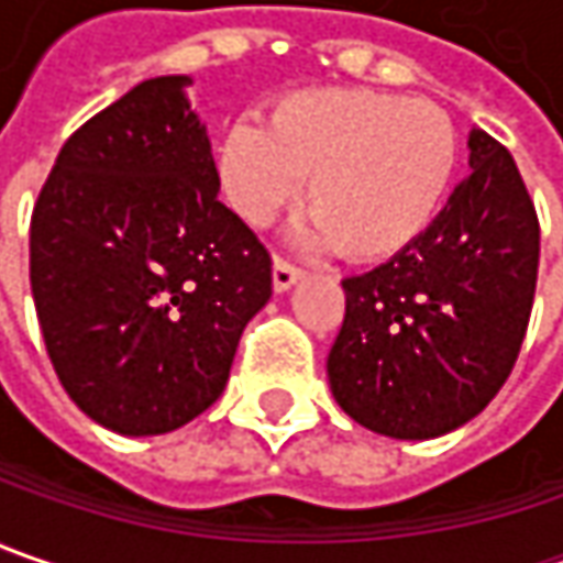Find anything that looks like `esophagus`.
Returning <instances> with one entry per match:
<instances>
[{"instance_id": "1", "label": "esophagus", "mask_w": 563, "mask_h": 563, "mask_svg": "<svg viewBox=\"0 0 563 563\" xmlns=\"http://www.w3.org/2000/svg\"><path fill=\"white\" fill-rule=\"evenodd\" d=\"M299 277H302V271H299L296 264H289V261H283V257H274V289H277V292H286Z\"/></svg>"}]
</instances>
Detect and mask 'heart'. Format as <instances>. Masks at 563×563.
Wrapping results in <instances>:
<instances>
[{"mask_svg":"<svg viewBox=\"0 0 563 563\" xmlns=\"http://www.w3.org/2000/svg\"><path fill=\"white\" fill-rule=\"evenodd\" d=\"M456 151L451 115L428 100L318 87L280 97L267 125L233 122L217 147V176L252 227L289 208L306 179L308 242L380 261L426 233L451 188Z\"/></svg>","mask_w":563,"mask_h":563,"instance_id":"1","label":"heart"}]
</instances>
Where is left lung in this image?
Listing matches in <instances>:
<instances>
[{"mask_svg":"<svg viewBox=\"0 0 563 563\" xmlns=\"http://www.w3.org/2000/svg\"><path fill=\"white\" fill-rule=\"evenodd\" d=\"M539 220L520 169L470 132V176L404 252L346 277L328 355L333 400L362 428L428 441L476 419L523 346Z\"/></svg>","mask_w":563,"mask_h":563,"instance_id":"obj_1","label":"left lung"}]
</instances>
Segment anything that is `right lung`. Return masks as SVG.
<instances>
[{"label": "right lung", "instance_id": "add662e5", "mask_svg": "<svg viewBox=\"0 0 563 563\" xmlns=\"http://www.w3.org/2000/svg\"><path fill=\"white\" fill-rule=\"evenodd\" d=\"M191 78L132 87L62 144L31 217V292L65 394L97 426L176 431L223 394L271 255L220 201Z\"/></svg>", "mask_w": 563, "mask_h": 563}]
</instances>
